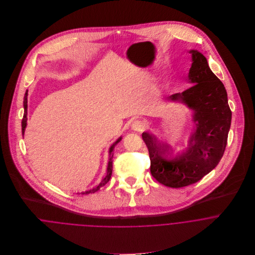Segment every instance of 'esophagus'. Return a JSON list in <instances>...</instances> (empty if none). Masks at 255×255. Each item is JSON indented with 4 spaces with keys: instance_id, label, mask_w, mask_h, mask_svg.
<instances>
[{
    "instance_id": "34e87169",
    "label": "esophagus",
    "mask_w": 255,
    "mask_h": 255,
    "mask_svg": "<svg viewBox=\"0 0 255 255\" xmlns=\"http://www.w3.org/2000/svg\"><path fill=\"white\" fill-rule=\"evenodd\" d=\"M131 128H132V129H134L136 131H140V130L144 129L145 124L140 120H135V121H133V123L131 125Z\"/></svg>"
}]
</instances>
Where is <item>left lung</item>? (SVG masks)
<instances>
[{
    "label": "left lung",
    "instance_id": "8db88e82",
    "mask_svg": "<svg viewBox=\"0 0 255 255\" xmlns=\"http://www.w3.org/2000/svg\"><path fill=\"white\" fill-rule=\"evenodd\" d=\"M190 53L192 65L188 78L193 85L170 97L195 111L196 130L190 136L188 148L182 153L170 154L152 134L142 133L149 151L151 175L173 188L200 181L218 165L227 146L232 121L224 84L212 73L201 53L194 50Z\"/></svg>",
    "mask_w": 255,
    "mask_h": 255
}]
</instances>
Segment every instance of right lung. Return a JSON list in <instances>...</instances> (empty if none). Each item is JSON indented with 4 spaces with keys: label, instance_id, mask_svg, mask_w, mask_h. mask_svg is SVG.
Here are the masks:
<instances>
[{
    "label": "right lung",
    "instance_id": "right-lung-1",
    "mask_svg": "<svg viewBox=\"0 0 255 255\" xmlns=\"http://www.w3.org/2000/svg\"><path fill=\"white\" fill-rule=\"evenodd\" d=\"M27 90L25 92V95H24V99H23V107H24V114H23V118H22V121H21V130H22V134L24 133V129H25V127H26V122H27ZM121 137L111 146L110 148V160L109 164H108V169H107V176L104 178V180L102 182H100L95 188H92L91 190H88V191H85L83 192V194H89V193H94L96 192L97 190L100 189V187L104 186L107 182H109L110 179H111V176H112V172H113V156H114V153H113V150L115 148V146L118 144V142L121 141Z\"/></svg>",
    "mask_w": 255,
    "mask_h": 255
}]
</instances>
